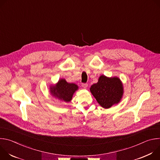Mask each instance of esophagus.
Masks as SVG:
<instances>
[{
  "instance_id": "obj_1",
  "label": "esophagus",
  "mask_w": 160,
  "mask_h": 160,
  "mask_svg": "<svg viewBox=\"0 0 160 160\" xmlns=\"http://www.w3.org/2000/svg\"><path fill=\"white\" fill-rule=\"evenodd\" d=\"M82 86L84 88H87V87H88V84H87V83H82Z\"/></svg>"
}]
</instances>
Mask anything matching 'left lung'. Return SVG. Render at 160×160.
Instances as JSON below:
<instances>
[{"instance_id":"left-lung-1","label":"left lung","mask_w":160,"mask_h":160,"mask_svg":"<svg viewBox=\"0 0 160 160\" xmlns=\"http://www.w3.org/2000/svg\"><path fill=\"white\" fill-rule=\"evenodd\" d=\"M90 91L99 105L105 109L118 104L124 92L123 85L118 77H108L104 75L99 77L98 83L91 85Z\"/></svg>"}]
</instances>
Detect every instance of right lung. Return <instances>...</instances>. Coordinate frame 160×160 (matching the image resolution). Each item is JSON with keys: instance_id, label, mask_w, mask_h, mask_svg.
I'll list each match as a JSON object with an SVG mask.
<instances>
[{"instance_id": "add662e5", "label": "right lung", "mask_w": 160, "mask_h": 160, "mask_svg": "<svg viewBox=\"0 0 160 160\" xmlns=\"http://www.w3.org/2000/svg\"><path fill=\"white\" fill-rule=\"evenodd\" d=\"M78 89V86L74 83H68L64 78H61L54 85L49 87L50 94L58 100L69 102L72 101L73 94Z\"/></svg>"}]
</instances>
